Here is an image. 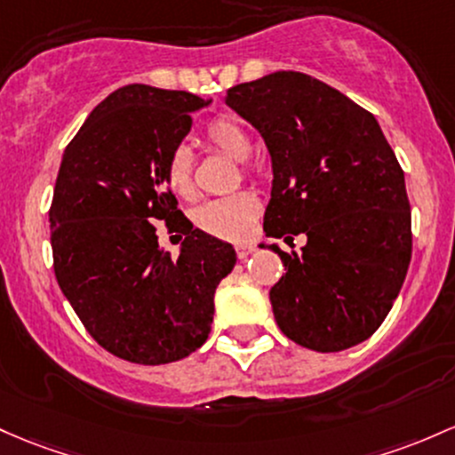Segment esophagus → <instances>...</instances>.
I'll return each mask as SVG.
<instances>
[{
	"instance_id": "obj_1",
	"label": "esophagus",
	"mask_w": 455,
	"mask_h": 455,
	"mask_svg": "<svg viewBox=\"0 0 455 455\" xmlns=\"http://www.w3.org/2000/svg\"><path fill=\"white\" fill-rule=\"evenodd\" d=\"M235 252H237L239 259H246L254 252V246H252V243H239V246H235Z\"/></svg>"
}]
</instances>
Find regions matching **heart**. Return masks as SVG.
<instances>
[{
	"instance_id": "heart-1",
	"label": "heart",
	"mask_w": 455,
	"mask_h": 455,
	"mask_svg": "<svg viewBox=\"0 0 455 455\" xmlns=\"http://www.w3.org/2000/svg\"><path fill=\"white\" fill-rule=\"evenodd\" d=\"M207 142L235 162L251 157L252 142L237 123L218 118L207 127ZM164 179L177 196H189L194 189V157L188 147H177L166 159ZM259 213V201L251 192H237L231 196L207 201L194 213V222L201 231L220 239H243L251 233L254 218Z\"/></svg>"
}]
</instances>
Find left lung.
Instances as JSON below:
<instances>
[{"mask_svg": "<svg viewBox=\"0 0 455 455\" xmlns=\"http://www.w3.org/2000/svg\"><path fill=\"white\" fill-rule=\"evenodd\" d=\"M227 106L261 133L272 157L267 237L284 274L269 289L278 328L298 346L341 352L391 311L412 254L411 204L376 116L311 75L278 71L227 90Z\"/></svg>", "mask_w": 455, "mask_h": 455, "instance_id": "left-lung-1", "label": "left lung"}]
</instances>
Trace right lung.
<instances>
[{
    "label": "right lung",
    "mask_w": 455,
    "mask_h": 455,
    "mask_svg": "<svg viewBox=\"0 0 455 455\" xmlns=\"http://www.w3.org/2000/svg\"><path fill=\"white\" fill-rule=\"evenodd\" d=\"M212 99L129 84L90 112L60 164L53 189V269L94 341L138 365H166L207 341L216 287L235 267L231 243L177 209L166 159ZM164 219L187 239L180 257L158 248Z\"/></svg>",
    "instance_id": "right-lung-1"
}]
</instances>
